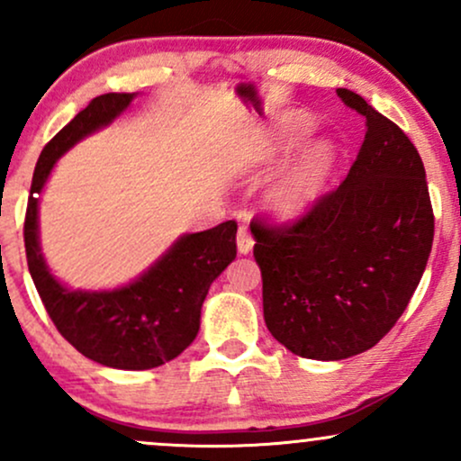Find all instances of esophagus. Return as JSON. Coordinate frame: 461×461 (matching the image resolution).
Segmentation results:
<instances>
[{
	"instance_id": "1",
	"label": "esophagus",
	"mask_w": 461,
	"mask_h": 461,
	"mask_svg": "<svg viewBox=\"0 0 461 461\" xmlns=\"http://www.w3.org/2000/svg\"><path fill=\"white\" fill-rule=\"evenodd\" d=\"M236 245H238V253H242V256H247V253H251V249H253V238H251V234H249V230H247L245 225L238 227Z\"/></svg>"
}]
</instances>
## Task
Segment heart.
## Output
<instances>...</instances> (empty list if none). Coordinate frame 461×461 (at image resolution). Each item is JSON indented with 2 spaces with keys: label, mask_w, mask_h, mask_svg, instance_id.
<instances>
[{
  "label": "heart",
  "mask_w": 461,
  "mask_h": 461,
  "mask_svg": "<svg viewBox=\"0 0 461 461\" xmlns=\"http://www.w3.org/2000/svg\"><path fill=\"white\" fill-rule=\"evenodd\" d=\"M314 130V119L310 114H285L271 134L262 140L260 149L253 153L249 167L267 168L282 162L301 140L308 139ZM338 160V149L331 140L321 139L310 142L303 151L284 167V171L273 179L267 190V210L279 223H294L312 212L325 193L333 167Z\"/></svg>",
  "instance_id": "1"
}]
</instances>
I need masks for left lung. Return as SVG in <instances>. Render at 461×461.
<instances>
[{
    "label": "left lung",
    "mask_w": 461,
    "mask_h": 461,
    "mask_svg": "<svg viewBox=\"0 0 461 461\" xmlns=\"http://www.w3.org/2000/svg\"><path fill=\"white\" fill-rule=\"evenodd\" d=\"M338 95L366 116L347 179L293 227L251 225L268 331L294 356L322 362L368 351L393 330L433 242L416 147L357 93Z\"/></svg>",
    "instance_id": "obj_1"
}]
</instances>
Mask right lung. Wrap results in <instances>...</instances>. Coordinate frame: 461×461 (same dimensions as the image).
<instances>
[{"label":"right lung","instance_id":"add662e5","mask_svg":"<svg viewBox=\"0 0 461 461\" xmlns=\"http://www.w3.org/2000/svg\"><path fill=\"white\" fill-rule=\"evenodd\" d=\"M139 93L95 97L47 142L36 162L25 214V253L36 290L58 331L93 362L121 370H147L176 359L197 338L210 285L236 258L234 221L182 234L131 282L82 290L51 273L41 249L39 205L56 162L95 131L128 113Z\"/></svg>","mask_w":461,"mask_h":461}]
</instances>
